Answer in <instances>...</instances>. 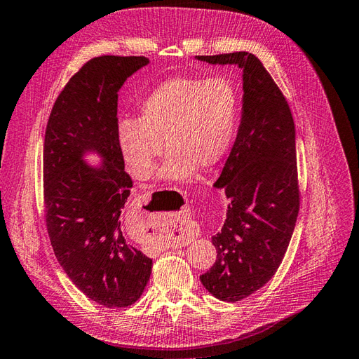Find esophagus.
Masks as SVG:
<instances>
[{
    "mask_svg": "<svg viewBox=\"0 0 359 359\" xmlns=\"http://www.w3.org/2000/svg\"><path fill=\"white\" fill-rule=\"evenodd\" d=\"M176 241H177V243H180V240H174V243H176Z\"/></svg>",
    "mask_w": 359,
    "mask_h": 359,
    "instance_id": "esophagus-1",
    "label": "esophagus"
}]
</instances>
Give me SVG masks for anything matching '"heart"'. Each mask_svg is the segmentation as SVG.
Segmentation results:
<instances>
[{"mask_svg": "<svg viewBox=\"0 0 359 359\" xmlns=\"http://www.w3.org/2000/svg\"><path fill=\"white\" fill-rule=\"evenodd\" d=\"M240 115L236 90L223 77H174L147 95L137 119L118 124V145L127 167L149 179L163 151L159 177L188 180L201 168L222 162L233 140Z\"/></svg>", "mask_w": 359, "mask_h": 359, "instance_id": "1", "label": "heart"}]
</instances>
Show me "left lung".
<instances>
[{"instance_id": "left-lung-1", "label": "left lung", "mask_w": 359, "mask_h": 359, "mask_svg": "<svg viewBox=\"0 0 359 359\" xmlns=\"http://www.w3.org/2000/svg\"><path fill=\"white\" fill-rule=\"evenodd\" d=\"M197 59L243 69L241 123L214 183L231 205L222 231L212 236L217 261L200 276L214 297L238 302L273 278L288 249L300 206L296 128L287 98L252 53Z\"/></svg>"}]
</instances>
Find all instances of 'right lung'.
I'll list each match as a JSON object with an SVG mask.
<instances>
[{
  "instance_id": "add662e5",
  "label": "right lung",
  "mask_w": 359,
  "mask_h": 359,
  "mask_svg": "<svg viewBox=\"0 0 359 359\" xmlns=\"http://www.w3.org/2000/svg\"><path fill=\"white\" fill-rule=\"evenodd\" d=\"M144 56H100L72 76L53 106L43 142L45 222L72 283L106 308L132 305L153 261L127 244L121 212L133 182L118 145V90ZM97 152L100 165L84 154Z\"/></svg>"
}]
</instances>
